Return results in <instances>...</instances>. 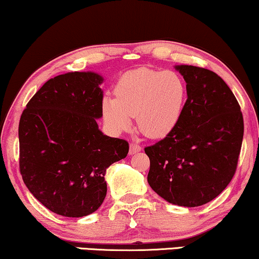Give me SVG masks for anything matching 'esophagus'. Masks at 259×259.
<instances>
[{"mask_svg":"<svg viewBox=\"0 0 259 259\" xmlns=\"http://www.w3.org/2000/svg\"><path fill=\"white\" fill-rule=\"evenodd\" d=\"M140 151H141V147L138 144L132 143V144L130 145V154L131 155L136 154V153H138V152H140Z\"/></svg>","mask_w":259,"mask_h":259,"instance_id":"obj_1","label":"esophagus"}]
</instances>
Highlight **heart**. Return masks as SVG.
<instances>
[{"mask_svg":"<svg viewBox=\"0 0 259 259\" xmlns=\"http://www.w3.org/2000/svg\"><path fill=\"white\" fill-rule=\"evenodd\" d=\"M186 98V83L177 72L138 68L120 77L115 98L102 99V116L113 132L120 133L131 128L137 115L145 136L161 139L178 126Z\"/></svg>","mask_w":259,"mask_h":259,"instance_id":"b5f03b06","label":"heart"}]
</instances>
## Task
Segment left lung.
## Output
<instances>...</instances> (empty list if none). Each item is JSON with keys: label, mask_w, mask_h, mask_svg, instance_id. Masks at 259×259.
<instances>
[{"label": "left lung", "mask_w": 259, "mask_h": 259, "mask_svg": "<svg viewBox=\"0 0 259 259\" xmlns=\"http://www.w3.org/2000/svg\"><path fill=\"white\" fill-rule=\"evenodd\" d=\"M186 82L187 100L172 133L145 148L147 182L168 203L204 205L219 196L236 172L244 122L238 101L211 70L177 65Z\"/></svg>", "instance_id": "left-lung-1"}]
</instances>
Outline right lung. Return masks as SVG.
<instances>
[{"label": "right lung", "instance_id": "add662e5", "mask_svg": "<svg viewBox=\"0 0 259 259\" xmlns=\"http://www.w3.org/2000/svg\"><path fill=\"white\" fill-rule=\"evenodd\" d=\"M104 76L69 72L48 80L20 119V171L40 203L63 217L80 218L101 206L106 169L126 158L128 143L106 136L102 116Z\"/></svg>", "mask_w": 259, "mask_h": 259}]
</instances>
